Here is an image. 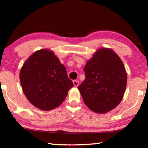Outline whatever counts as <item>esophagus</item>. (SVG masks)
<instances>
[{"instance_id": "esophagus-1", "label": "esophagus", "mask_w": 148, "mask_h": 148, "mask_svg": "<svg viewBox=\"0 0 148 148\" xmlns=\"http://www.w3.org/2000/svg\"><path fill=\"white\" fill-rule=\"evenodd\" d=\"M73 84H74V86L75 87H77L79 85V82H78V81H77V80H74Z\"/></svg>"}]
</instances>
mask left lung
<instances>
[{
	"instance_id": "1",
	"label": "left lung",
	"mask_w": 148,
	"mask_h": 148,
	"mask_svg": "<svg viewBox=\"0 0 148 148\" xmlns=\"http://www.w3.org/2000/svg\"><path fill=\"white\" fill-rule=\"evenodd\" d=\"M86 79L78 87L84 103L92 112L106 114L123 97L127 75L123 62L112 49L101 47L87 61Z\"/></svg>"
}]
</instances>
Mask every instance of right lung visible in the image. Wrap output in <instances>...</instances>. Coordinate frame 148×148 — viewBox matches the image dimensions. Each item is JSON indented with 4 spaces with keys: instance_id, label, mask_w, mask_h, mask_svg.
<instances>
[{
    "instance_id": "1",
    "label": "right lung",
    "mask_w": 148,
    "mask_h": 148,
    "mask_svg": "<svg viewBox=\"0 0 148 148\" xmlns=\"http://www.w3.org/2000/svg\"><path fill=\"white\" fill-rule=\"evenodd\" d=\"M19 79L26 98L44 111L60 106L73 87L66 67L49 49L36 51L26 60L20 70Z\"/></svg>"
}]
</instances>
